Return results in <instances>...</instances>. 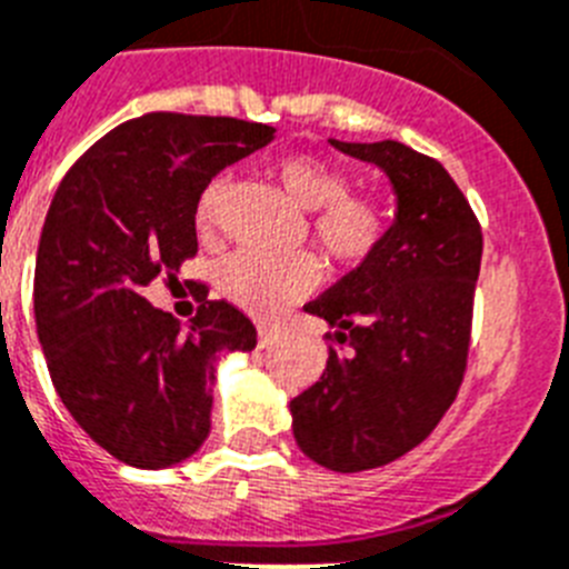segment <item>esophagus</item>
Wrapping results in <instances>:
<instances>
[{"instance_id":"1","label":"esophagus","mask_w":569,"mask_h":569,"mask_svg":"<svg viewBox=\"0 0 569 569\" xmlns=\"http://www.w3.org/2000/svg\"><path fill=\"white\" fill-rule=\"evenodd\" d=\"M276 337H279V333H276L273 325H259V345H261V348L273 345Z\"/></svg>"}]
</instances>
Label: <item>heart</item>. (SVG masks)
I'll return each mask as SVG.
<instances>
[{
    "mask_svg": "<svg viewBox=\"0 0 569 569\" xmlns=\"http://www.w3.org/2000/svg\"><path fill=\"white\" fill-rule=\"evenodd\" d=\"M273 178L302 210L313 212L310 236L337 264L366 261L388 236L391 212L386 203L368 192H348V174L333 167L331 160L308 152L281 154L273 163ZM224 192L227 181L216 178L198 198L196 224L201 232H212L218 227ZM317 281V261L305 252L270 256L241 250L221 270L224 293L256 317H270L308 293Z\"/></svg>",
    "mask_w": 569,
    "mask_h": 569,
    "instance_id": "obj_1",
    "label": "heart"
}]
</instances>
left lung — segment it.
<instances>
[{
    "mask_svg": "<svg viewBox=\"0 0 569 569\" xmlns=\"http://www.w3.org/2000/svg\"><path fill=\"white\" fill-rule=\"evenodd\" d=\"M333 149L386 172L397 196L382 244L305 310L331 325L319 382L290 400L293 437L333 472H362L423 443L463 382L483 236L435 158L397 140Z\"/></svg>",
    "mask_w": 569,
    "mask_h": 569,
    "instance_id": "8db88e82",
    "label": "left lung"
}]
</instances>
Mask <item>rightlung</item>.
I'll use <instances>...</instances> for the list:
<instances>
[{
  "label": "right lung",
  "instance_id": "right-lung-1",
  "mask_svg": "<svg viewBox=\"0 0 569 569\" xmlns=\"http://www.w3.org/2000/svg\"><path fill=\"white\" fill-rule=\"evenodd\" d=\"M276 138L273 126L152 111L97 140L62 178L37 250L33 317L62 406L111 458L167 469L210 435L218 359L256 348L230 302L189 328L146 302L198 252L207 183Z\"/></svg>",
  "mask_w": 569,
  "mask_h": 569
}]
</instances>
